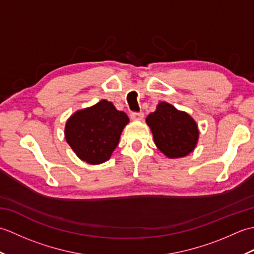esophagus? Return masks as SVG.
Returning <instances> with one entry per match:
<instances>
[{
    "label": "esophagus",
    "mask_w": 254,
    "mask_h": 254,
    "mask_svg": "<svg viewBox=\"0 0 254 254\" xmlns=\"http://www.w3.org/2000/svg\"><path fill=\"white\" fill-rule=\"evenodd\" d=\"M131 118L135 121H141L144 118V113L143 112H133V113H131Z\"/></svg>",
    "instance_id": "34e87169"
}]
</instances>
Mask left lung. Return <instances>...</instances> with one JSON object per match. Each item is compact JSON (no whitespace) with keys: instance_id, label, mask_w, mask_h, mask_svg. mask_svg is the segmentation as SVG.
Here are the masks:
<instances>
[{"instance_id":"8db88e82","label":"left lung","mask_w":254,"mask_h":254,"mask_svg":"<svg viewBox=\"0 0 254 254\" xmlns=\"http://www.w3.org/2000/svg\"><path fill=\"white\" fill-rule=\"evenodd\" d=\"M146 123L156 146L168 158L185 157L196 147L199 132L195 120L168 102H159Z\"/></svg>"}]
</instances>
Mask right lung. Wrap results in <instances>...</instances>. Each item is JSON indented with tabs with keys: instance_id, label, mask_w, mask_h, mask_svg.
Wrapping results in <instances>:
<instances>
[{
	"instance_id": "obj_1",
	"label": "right lung",
	"mask_w": 254,
	"mask_h": 254,
	"mask_svg": "<svg viewBox=\"0 0 254 254\" xmlns=\"http://www.w3.org/2000/svg\"><path fill=\"white\" fill-rule=\"evenodd\" d=\"M128 122L126 112L117 110L112 102L102 99L74 112L65 123L64 136L79 159L99 165L110 159Z\"/></svg>"
}]
</instances>
